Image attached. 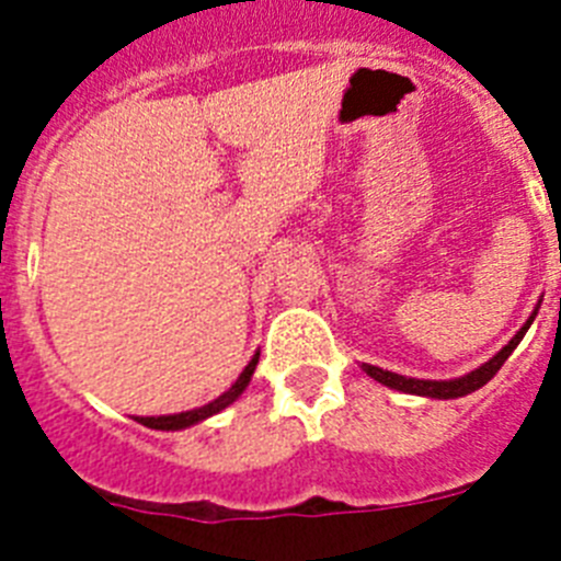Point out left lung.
Here are the masks:
<instances>
[{
    "instance_id": "obj_1",
    "label": "left lung",
    "mask_w": 561,
    "mask_h": 561,
    "mask_svg": "<svg viewBox=\"0 0 561 561\" xmlns=\"http://www.w3.org/2000/svg\"><path fill=\"white\" fill-rule=\"evenodd\" d=\"M534 317H537V311H534L531 317H528V323L523 325V329L514 334V340L505 345L500 354H494L492 359L485 362V365H480L478 370H472V374L460 376V379H449V381H430V379H408V376H399V374H390V370H381L376 368V365H362L365 368V374L370 376V379L381 381V385H388V388L393 390H401V393H415V396H430V399H458V396H466V393H474L478 388H483L485 381L494 379V374H497L500 368H503V362L512 356V351L517 348L519 340L525 336V331L531 329Z\"/></svg>"
}]
</instances>
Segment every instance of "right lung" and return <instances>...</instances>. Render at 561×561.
Listing matches in <instances>:
<instances>
[{
	"label": "right lung",
	"instance_id": "right-lung-1",
	"mask_svg": "<svg viewBox=\"0 0 561 561\" xmlns=\"http://www.w3.org/2000/svg\"><path fill=\"white\" fill-rule=\"evenodd\" d=\"M255 365H257V354L252 356L250 365L244 368V374L238 376L236 385H232L227 393H221L216 401L205 404V408L187 410V413H176V415H160V419H137V421H140V424H146V427H151V430H182V427H191V424H196V421H205L207 415H216L219 410H225L227 404H232L238 396L244 393V388L250 385L252 374H255Z\"/></svg>",
	"mask_w": 561,
	"mask_h": 561
}]
</instances>
